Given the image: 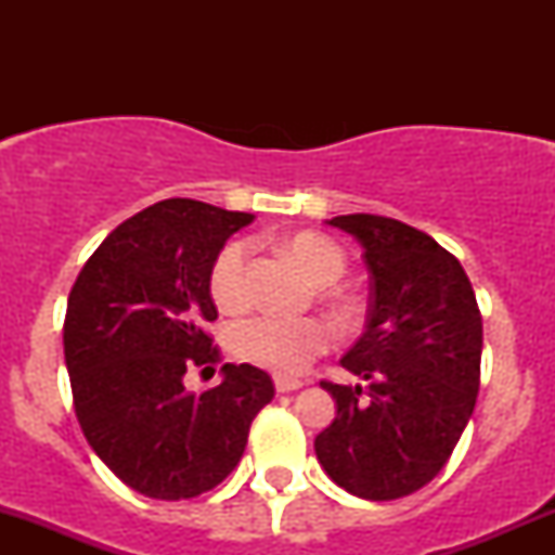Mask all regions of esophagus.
<instances>
[{
    "label": "esophagus",
    "mask_w": 555,
    "mask_h": 555,
    "mask_svg": "<svg viewBox=\"0 0 555 555\" xmlns=\"http://www.w3.org/2000/svg\"><path fill=\"white\" fill-rule=\"evenodd\" d=\"M273 386H276V391L279 395H287V391H298L300 386V382H295V378H284V376H276L273 378Z\"/></svg>",
    "instance_id": "34e87169"
}]
</instances>
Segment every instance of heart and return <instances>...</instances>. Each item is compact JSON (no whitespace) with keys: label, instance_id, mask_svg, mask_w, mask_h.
I'll return each instance as SVG.
<instances>
[{"label":"heart","instance_id":"heart-1","mask_svg":"<svg viewBox=\"0 0 555 555\" xmlns=\"http://www.w3.org/2000/svg\"><path fill=\"white\" fill-rule=\"evenodd\" d=\"M287 249L309 271L317 284H335L346 271V260L335 244L319 236L289 238ZM209 289L222 311L244 309L249 300V244L222 246L211 266ZM231 349L246 362L282 376H295L330 346V327L319 319H293L282 313H251L233 322Z\"/></svg>","mask_w":555,"mask_h":555}]
</instances>
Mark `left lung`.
Segmentation results:
<instances>
[{
	"label": "left lung",
	"instance_id": "left-lung-1",
	"mask_svg": "<svg viewBox=\"0 0 555 555\" xmlns=\"http://www.w3.org/2000/svg\"><path fill=\"white\" fill-rule=\"evenodd\" d=\"M327 225L360 242L371 309L340 360L365 386L322 382L335 418L313 451L349 494L397 500L443 469L473 416L483 322L462 262L433 236L378 215H340Z\"/></svg>",
	"mask_w": 555,
	"mask_h": 555
}]
</instances>
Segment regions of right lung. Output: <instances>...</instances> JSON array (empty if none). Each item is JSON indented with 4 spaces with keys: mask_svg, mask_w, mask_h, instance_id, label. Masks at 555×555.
I'll list each match as a JSON object with an SVG mask.
<instances>
[{
    "mask_svg": "<svg viewBox=\"0 0 555 555\" xmlns=\"http://www.w3.org/2000/svg\"><path fill=\"white\" fill-rule=\"evenodd\" d=\"M246 211L169 198L117 225L69 293L64 357L82 435L106 467L153 500H190L233 473L273 382L251 365L184 389L190 367L215 365L209 276Z\"/></svg>",
    "mask_w": 555,
    "mask_h": 555,
    "instance_id": "1",
    "label": "right lung"
}]
</instances>
